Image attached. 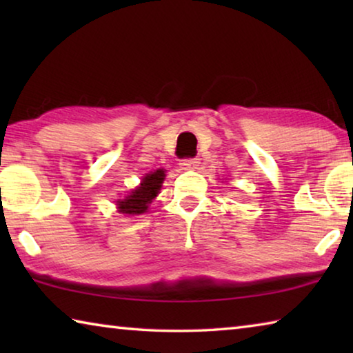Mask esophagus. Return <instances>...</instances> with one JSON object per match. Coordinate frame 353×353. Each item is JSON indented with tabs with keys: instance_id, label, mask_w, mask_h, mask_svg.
<instances>
[{
	"instance_id": "34e87169",
	"label": "esophagus",
	"mask_w": 353,
	"mask_h": 353,
	"mask_svg": "<svg viewBox=\"0 0 353 353\" xmlns=\"http://www.w3.org/2000/svg\"><path fill=\"white\" fill-rule=\"evenodd\" d=\"M181 166L183 170H194L199 166V159L198 157H191V159H183L181 162Z\"/></svg>"
}]
</instances>
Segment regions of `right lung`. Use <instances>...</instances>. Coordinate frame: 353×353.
<instances>
[{
	"instance_id": "1",
	"label": "right lung",
	"mask_w": 353,
	"mask_h": 353,
	"mask_svg": "<svg viewBox=\"0 0 353 353\" xmlns=\"http://www.w3.org/2000/svg\"><path fill=\"white\" fill-rule=\"evenodd\" d=\"M165 179V171L157 170L143 177L139 188H135L126 199L118 201V208L121 213L128 214H140L148 210V205L159 194V190L162 187Z\"/></svg>"
}]
</instances>
